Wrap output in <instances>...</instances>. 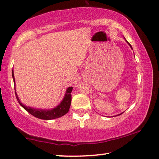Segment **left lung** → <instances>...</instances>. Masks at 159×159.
<instances>
[{
	"mask_svg": "<svg viewBox=\"0 0 159 159\" xmlns=\"http://www.w3.org/2000/svg\"><path fill=\"white\" fill-rule=\"evenodd\" d=\"M126 42H127V41H126ZM127 43H128V42H127ZM129 43V46H130V47L132 48V46H131V45H130V44H129V43ZM119 115H121V113H120V114H119Z\"/></svg>",
	"mask_w": 159,
	"mask_h": 159,
	"instance_id": "1",
	"label": "left lung"
}]
</instances>
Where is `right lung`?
<instances>
[{
	"label": "right lung",
	"instance_id": "right-lung-1",
	"mask_svg": "<svg viewBox=\"0 0 159 159\" xmlns=\"http://www.w3.org/2000/svg\"><path fill=\"white\" fill-rule=\"evenodd\" d=\"M12 77L14 79V83L15 85V81H14V71L12 70ZM14 89H15V86H14ZM73 89V87H69L67 89L66 93L63 98L62 101L61 102L60 104L54 108L52 110H40V109H35L33 107H27L25 106L21 102L19 97L16 94L15 92L16 97L17 99L18 102L20 103V105L24 108L25 111H27L29 113H30L31 115H33L35 117L40 119L43 120H51V119H55V118H57L60 117H62L64 115H65L67 112L69 111L70 107L71 104V92Z\"/></svg>",
	"mask_w": 159,
	"mask_h": 159
}]
</instances>
